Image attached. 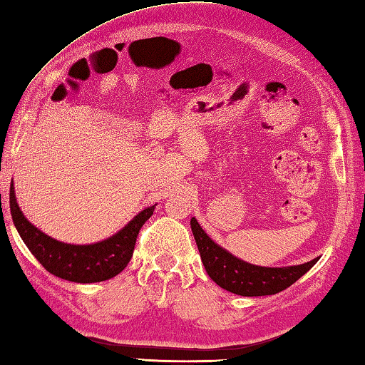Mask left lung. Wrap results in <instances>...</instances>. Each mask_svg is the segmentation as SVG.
I'll return each mask as SVG.
<instances>
[{
  "instance_id": "8db88e82",
  "label": "left lung",
  "mask_w": 365,
  "mask_h": 365,
  "mask_svg": "<svg viewBox=\"0 0 365 365\" xmlns=\"http://www.w3.org/2000/svg\"><path fill=\"white\" fill-rule=\"evenodd\" d=\"M190 225L197 244V250L201 254L204 268L210 276V279L222 289L236 295H274L292 286L319 260V258H314V260L303 264L282 268L257 267V264L247 263L235 257L212 241L207 233H204V230L195 217L191 218Z\"/></svg>"
}]
</instances>
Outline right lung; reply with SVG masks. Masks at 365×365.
Returning <instances> with one entry per match:
<instances>
[{"instance_id": "1", "label": "right lung", "mask_w": 365, "mask_h": 365, "mask_svg": "<svg viewBox=\"0 0 365 365\" xmlns=\"http://www.w3.org/2000/svg\"><path fill=\"white\" fill-rule=\"evenodd\" d=\"M11 215L25 246L51 274L71 282H101L115 277L128 267L134 254L138 231L153 215L155 205L143 209L123 230L94 244H67L44 235L31 225L19 207L14 185L9 191Z\"/></svg>"}]
</instances>
